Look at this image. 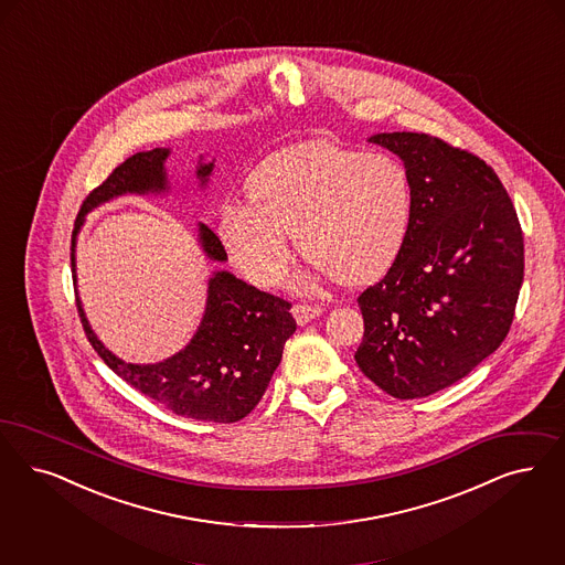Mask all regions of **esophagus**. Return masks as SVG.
I'll return each instance as SVG.
<instances>
[{"instance_id":"esophagus-1","label":"esophagus","mask_w":565,"mask_h":565,"mask_svg":"<svg viewBox=\"0 0 565 565\" xmlns=\"http://www.w3.org/2000/svg\"><path fill=\"white\" fill-rule=\"evenodd\" d=\"M292 315L298 326H307L321 315V307L319 305H294Z\"/></svg>"}]
</instances>
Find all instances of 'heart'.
Instances as JSON below:
<instances>
[{"mask_svg": "<svg viewBox=\"0 0 565 565\" xmlns=\"http://www.w3.org/2000/svg\"><path fill=\"white\" fill-rule=\"evenodd\" d=\"M248 202H230L218 237L256 286L271 288L290 265V235L312 271L365 286L390 271L411 225V183L398 160L330 141L284 148L258 162Z\"/></svg>", "mask_w": 565, "mask_h": 565, "instance_id": "heart-1", "label": "heart"}]
</instances>
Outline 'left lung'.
Here are the masks:
<instances>
[{"label":"left lung","instance_id":"8db88e82","mask_svg":"<svg viewBox=\"0 0 565 565\" xmlns=\"http://www.w3.org/2000/svg\"><path fill=\"white\" fill-rule=\"evenodd\" d=\"M409 177L407 242L359 296L354 361L394 398L463 380L501 347L524 281V237L511 198L478 156L426 134H375Z\"/></svg>","mask_w":565,"mask_h":565}]
</instances>
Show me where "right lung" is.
Masks as SVG:
<instances>
[{"instance_id":"1","label":"right lung","mask_w":565,"mask_h":565,"mask_svg":"<svg viewBox=\"0 0 565 565\" xmlns=\"http://www.w3.org/2000/svg\"><path fill=\"white\" fill-rule=\"evenodd\" d=\"M171 148L137 152L113 171L99 188L85 198L73 234V279L77 286V235L85 216L120 195H167L173 185L167 175ZM214 171L200 154L195 167L198 190H206ZM198 244L213 263H225L227 253L221 239L204 223L195 225ZM81 323L87 340L102 361L127 384L150 396L154 403L177 415L234 424L258 405L281 361L286 340L296 331L290 302L260 292L234 273L213 271L206 288V305L192 340L169 359L158 363H127L104 347L85 315L77 296Z\"/></svg>"}]
</instances>
